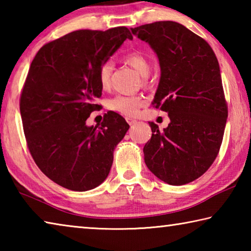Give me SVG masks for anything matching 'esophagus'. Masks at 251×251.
<instances>
[{"mask_svg":"<svg viewBox=\"0 0 251 251\" xmlns=\"http://www.w3.org/2000/svg\"><path fill=\"white\" fill-rule=\"evenodd\" d=\"M126 121H127V123H128L129 125H135L136 123H137V121L133 120V118H126Z\"/></svg>","mask_w":251,"mask_h":251,"instance_id":"obj_1","label":"esophagus"}]
</instances>
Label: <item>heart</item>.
<instances>
[{
	"label": "heart",
	"mask_w": 251,
	"mask_h": 251,
	"mask_svg": "<svg viewBox=\"0 0 251 251\" xmlns=\"http://www.w3.org/2000/svg\"><path fill=\"white\" fill-rule=\"evenodd\" d=\"M126 62L141 74L143 77H147L151 73V63L138 52H133L125 57ZM113 62L106 61L99 71V82L103 90L109 87L110 75L113 71ZM146 104V100L141 95H116L108 100V108L122 114V115L133 117L137 115L139 108Z\"/></svg>",
	"instance_id": "1"
}]
</instances>
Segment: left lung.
I'll list each match as a JSON object with an SVG mask.
<instances>
[{"label": "left lung", "instance_id": "left-lung-1", "mask_svg": "<svg viewBox=\"0 0 251 251\" xmlns=\"http://www.w3.org/2000/svg\"><path fill=\"white\" fill-rule=\"evenodd\" d=\"M130 29L158 57L160 78L151 104L171 120L161 131L150 123L145 164L169 185L188 184L211 166L223 142L228 109L218 59L205 40L177 22Z\"/></svg>", "mask_w": 251, "mask_h": 251}]
</instances>
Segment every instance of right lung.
Returning a JSON list of instances; mask_svg holds the SVG:
<instances>
[{"mask_svg":"<svg viewBox=\"0 0 251 251\" xmlns=\"http://www.w3.org/2000/svg\"><path fill=\"white\" fill-rule=\"evenodd\" d=\"M133 40L124 26L107 31L80 29L45 44L32 61L20 100L29 152L50 180L86 192L107 178L114 150L129 125L108 112L99 126L86 120L100 105V66Z\"/></svg>","mask_w":251,"mask_h":251,"instance_id":"right-lung-1","label":"right lung"}]
</instances>
